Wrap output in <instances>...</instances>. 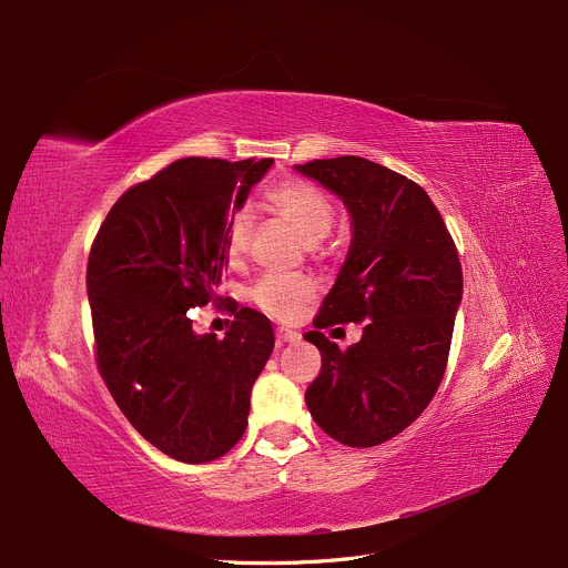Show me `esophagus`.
I'll list each match as a JSON object with an SVG mask.
<instances>
[{
    "mask_svg": "<svg viewBox=\"0 0 568 568\" xmlns=\"http://www.w3.org/2000/svg\"><path fill=\"white\" fill-rule=\"evenodd\" d=\"M300 338H302V334L292 332V329H278V332H276V343H278V345H285V343H297Z\"/></svg>",
    "mask_w": 568,
    "mask_h": 568,
    "instance_id": "obj_1",
    "label": "esophagus"
}]
</instances>
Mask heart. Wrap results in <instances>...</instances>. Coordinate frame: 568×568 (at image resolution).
<instances>
[{"instance_id":"b5f03b06","label":"heart","mask_w":568,"mask_h":568,"mask_svg":"<svg viewBox=\"0 0 568 568\" xmlns=\"http://www.w3.org/2000/svg\"><path fill=\"white\" fill-rule=\"evenodd\" d=\"M264 204L274 213H278L283 220L302 234L306 243H317L323 241L332 227H334V206L329 202V196L300 179H287L276 185H271L264 192ZM251 232H253V217L241 211L236 213L225 234V255L230 264H241L245 260V253H248V243H251ZM315 292L313 281L304 276H264L253 290H251V300L268 315H274L278 320H290L294 315H300L302 308L311 302Z\"/></svg>"}]
</instances>
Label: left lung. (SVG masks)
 Returning <instances> with one entry per match:
<instances>
[{
    "label": "left lung",
    "mask_w": 568,
    "mask_h": 568,
    "mask_svg": "<svg viewBox=\"0 0 568 568\" xmlns=\"http://www.w3.org/2000/svg\"><path fill=\"white\" fill-rule=\"evenodd\" d=\"M353 217L351 251L304 338L323 355L306 389L317 427L351 448L404 432L429 406L446 374L462 264L429 194L372 160L345 155L294 166ZM367 320L341 352L320 328Z\"/></svg>",
    "instance_id": "left-lung-1"
}]
</instances>
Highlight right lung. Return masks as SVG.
<instances>
[{
	"label": "right lung",
	"mask_w": 568,
	"mask_h": 568,
	"mask_svg": "<svg viewBox=\"0 0 568 568\" xmlns=\"http://www.w3.org/2000/svg\"><path fill=\"white\" fill-rule=\"evenodd\" d=\"M271 164H169L120 196L90 248L97 368L132 427L171 459L204 464L236 446L274 351L268 317L236 302L225 338L196 334L187 317L220 300L230 213Z\"/></svg>",
	"instance_id": "obj_1"
}]
</instances>
